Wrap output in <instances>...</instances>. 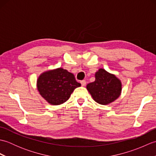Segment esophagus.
Segmentation results:
<instances>
[{"label": "esophagus", "instance_id": "1", "mask_svg": "<svg viewBox=\"0 0 156 156\" xmlns=\"http://www.w3.org/2000/svg\"><path fill=\"white\" fill-rule=\"evenodd\" d=\"M80 83H81L82 87H84V86H86V80H81L80 81Z\"/></svg>", "mask_w": 156, "mask_h": 156}]
</instances>
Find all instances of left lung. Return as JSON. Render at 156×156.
<instances>
[{
  "mask_svg": "<svg viewBox=\"0 0 156 156\" xmlns=\"http://www.w3.org/2000/svg\"><path fill=\"white\" fill-rule=\"evenodd\" d=\"M96 80L87 86L94 100L101 105H108L115 101L121 92V82L113 74L104 69L95 74Z\"/></svg>",
  "mask_w": 156,
  "mask_h": 156,
  "instance_id": "left-lung-1",
  "label": "left lung"
}]
</instances>
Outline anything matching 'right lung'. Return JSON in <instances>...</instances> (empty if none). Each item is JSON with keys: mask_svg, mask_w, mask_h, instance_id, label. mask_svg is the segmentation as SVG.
Returning a JSON list of instances; mask_svg holds the SVG:
<instances>
[{"mask_svg": "<svg viewBox=\"0 0 156 156\" xmlns=\"http://www.w3.org/2000/svg\"><path fill=\"white\" fill-rule=\"evenodd\" d=\"M39 93L49 103L58 105L67 101L74 89L81 84L72 73L58 68L43 73L37 80Z\"/></svg>", "mask_w": 156, "mask_h": 156, "instance_id": "add662e5", "label": "right lung"}]
</instances>
